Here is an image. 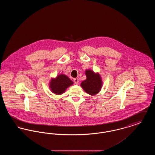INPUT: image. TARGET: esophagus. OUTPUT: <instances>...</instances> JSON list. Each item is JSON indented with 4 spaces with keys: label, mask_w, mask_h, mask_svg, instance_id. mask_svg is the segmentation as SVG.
<instances>
[{
    "label": "esophagus",
    "mask_w": 155,
    "mask_h": 155,
    "mask_svg": "<svg viewBox=\"0 0 155 155\" xmlns=\"http://www.w3.org/2000/svg\"><path fill=\"white\" fill-rule=\"evenodd\" d=\"M74 83H75V84H78V82H79V79H78V78H74Z\"/></svg>",
    "instance_id": "1"
}]
</instances>
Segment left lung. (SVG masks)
<instances>
[{
  "mask_svg": "<svg viewBox=\"0 0 155 155\" xmlns=\"http://www.w3.org/2000/svg\"><path fill=\"white\" fill-rule=\"evenodd\" d=\"M87 79L81 82V87L89 95H95L101 91L102 81L100 75L91 70L85 71Z\"/></svg>",
  "mask_w": 155,
  "mask_h": 155,
  "instance_id": "8db88e82",
  "label": "left lung"
}]
</instances>
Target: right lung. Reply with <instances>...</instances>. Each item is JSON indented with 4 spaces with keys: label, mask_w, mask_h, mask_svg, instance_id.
I'll use <instances>...</instances> for the list:
<instances>
[{
    "label": "right lung",
    "mask_w": 155,
    "mask_h": 155,
    "mask_svg": "<svg viewBox=\"0 0 155 155\" xmlns=\"http://www.w3.org/2000/svg\"><path fill=\"white\" fill-rule=\"evenodd\" d=\"M73 84V82L66 75L60 74L56 78H52L51 80L50 89L53 93L56 95H61Z\"/></svg>",
    "instance_id": "add662e5"
}]
</instances>
